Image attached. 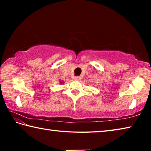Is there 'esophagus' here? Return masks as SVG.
Masks as SVG:
<instances>
[{
    "label": "esophagus",
    "instance_id": "obj_1",
    "mask_svg": "<svg viewBox=\"0 0 151 151\" xmlns=\"http://www.w3.org/2000/svg\"><path fill=\"white\" fill-rule=\"evenodd\" d=\"M74 79H75V81H79L80 80V77H79V76H75V77H74Z\"/></svg>",
    "mask_w": 151,
    "mask_h": 151
}]
</instances>
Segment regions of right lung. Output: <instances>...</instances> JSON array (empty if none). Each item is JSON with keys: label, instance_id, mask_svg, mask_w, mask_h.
<instances>
[{"label": "right lung", "instance_id": "right-lung-1", "mask_svg": "<svg viewBox=\"0 0 151 151\" xmlns=\"http://www.w3.org/2000/svg\"><path fill=\"white\" fill-rule=\"evenodd\" d=\"M63 81H60V84H63Z\"/></svg>", "mask_w": 151, "mask_h": 151}]
</instances>
